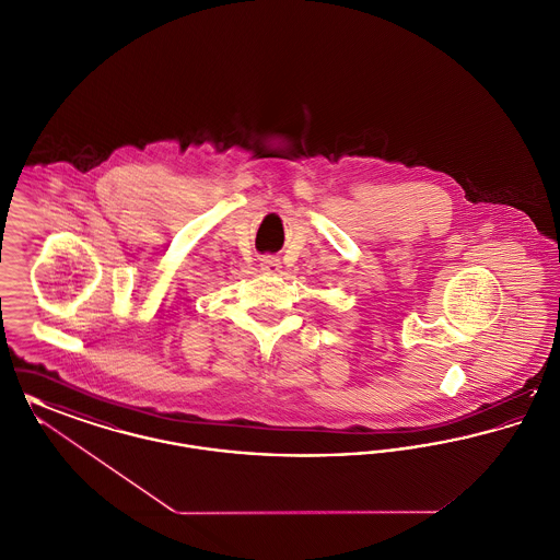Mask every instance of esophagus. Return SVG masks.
Returning a JSON list of instances; mask_svg holds the SVG:
<instances>
[{
    "label": "esophagus",
    "instance_id": "esophagus-1",
    "mask_svg": "<svg viewBox=\"0 0 560 560\" xmlns=\"http://www.w3.org/2000/svg\"><path fill=\"white\" fill-rule=\"evenodd\" d=\"M260 267H262V270H268V272H275V270H279V260L272 258V256H267V258H262Z\"/></svg>",
    "mask_w": 560,
    "mask_h": 560
}]
</instances>
